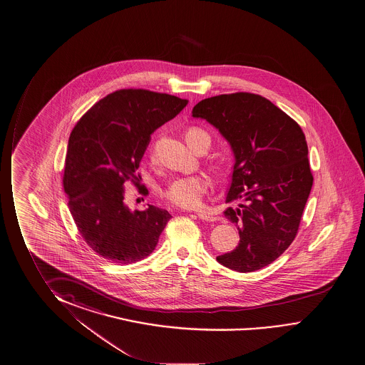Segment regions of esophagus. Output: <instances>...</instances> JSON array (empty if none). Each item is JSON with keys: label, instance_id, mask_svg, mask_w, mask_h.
<instances>
[{"label": "esophagus", "instance_id": "esophagus-1", "mask_svg": "<svg viewBox=\"0 0 365 365\" xmlns=\"http://www.w3.org/2000/svg\"><path fill=\"white\" fill-rule=\"evenodd\" d=\"M196 215H197V218L202 219V220H205V222H215V220H217L215 217L205 214V212H197Z\"/></svg>", "mask_w": 365, "mask_h": 365}]
</instances>
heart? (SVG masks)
I'll use <instances>...</instances> for the list:
<instances>
[{
    "label": "heart",
    "instance_id": "b5f03b06",
    "mask_svg": "<svg viewBox=\"0 0 365 365\" xmlns=\"http://www.w3.org/2000/svg\"><path fill=\"white\" fill-rule=\"evenodd\" d=\"M205 132L192 128L186 132V143L190 146L194 138ZM209 182L204 176L192 175V176H181L175 178L169 182L163 191V195L170 204L182 209H196L202 204V197L207 192Z\"/></svg>",
    "mask_w": 365,
    "mask_h": 365
}]
</instances>
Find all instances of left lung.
<instances>
[{
    "mask_svg": "<svg viewBox=\"0 0 365 365\" xmlns=\"http://www.w3.org/2000/svg\"><path fill=\"white\" fill-rule=\"evenodd\" d=\"M192 117L214 125L234 155L225 218L240 232L235 250L217 261L237 272L271 264L294 242L312 187L309 148L296 122L252 93L202 99Z\"/></svg>",
    "mask_w": 365,
    "mask_h": 365,
    "instance_id": "left-lung-1",
    "label": "left lung"
}]
</instances>
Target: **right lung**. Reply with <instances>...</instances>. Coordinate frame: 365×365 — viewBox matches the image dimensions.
Returning a JSON list of instances; mask_svg holds the SVG:
<instances>
[{"mask_svg": "<svg viewBox=\"0 0 365 365\" xmlns=\"http://www.w3.org/2000/svg\"><path fill=\"white\" fill-rule=\"evenodd\" d=\"M145 89H120L78 120L66 148L63 185L76 228L104 259L130 264L153 253L171 215L153 205L132 212L125 182L135 185L151 135L187 104Z\"/></svg>", "mask_w": 365, "mask_h": 365, "instance_id": "right-lung-1", "label": "right lung"}]
</instances>
